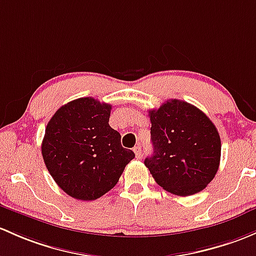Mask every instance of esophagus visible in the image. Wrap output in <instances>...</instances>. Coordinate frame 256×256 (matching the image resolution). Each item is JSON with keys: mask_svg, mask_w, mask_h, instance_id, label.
<instances>
[{"mask_svg": "<svg viewBox=\"0 0 256 256\" xmlns=\"http://www.w3.org/2000/svg\"><path fill=\"white\" fill-rule=\"evenodd\" d=\"M134 152H135L136 158H141L142 157V150H141V146H136L134 148Z\"/></svg>", "mask_w": 256, "mask_h": 256, "instance_id": "1", "label": "esophagus"}]
</instances>
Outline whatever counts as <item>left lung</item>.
Masks as SVG:
<instances>
[{"label": "left lung", "mask_w": 256, "mask_h": 256, "mask_svg": "<svg viewBox=\"0 0 256 256\" xmlns=\"http://www.w3.org/2000/svg\"><path fill=\"white\" fill-rule=\"evenodd\" d=\"M148 115L153 153L144 166L157 184L179 196L205 189L220 160V138L214 122L200 109L179 99H169Z\"/></svg>", "instance_id": "obj_1"}]
</instances>
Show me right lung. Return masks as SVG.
<instances>
[{
  "label": "right lung",
  "mask_w": 256,
  "mask_h": 256,
  "mask_svg": "<svg viewBox=\"0 0 256 256\" xmlns=\"http://www.w3.org/2000/svg\"><path fill=\"white\" fill-rule=\"evenodd\" d=\"M110 110V104L92 96L78 98L61 106L45 128V166L56 184L77 200H96L112 190L135 158L109 126Z\"/></svg>",
  "instance_id": "right-lung-1"
}]
</instances>
